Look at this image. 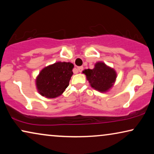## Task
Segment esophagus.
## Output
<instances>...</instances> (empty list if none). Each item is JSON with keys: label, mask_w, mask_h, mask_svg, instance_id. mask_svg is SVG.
<instances>
[{"label": "esophagus", "mask_w": 154, "mask_h": 154, "mask_svg": "<svg viewBox=\"0 0 154 154\" xmlns=\"http://www.w3.org/2000/svg\"><path fill=\"white\" fill-rule=\"evenodd\" d=\"M77 69H78V71H79V72H81L82 71H83V66H79L77 68Z\"/></svg>", "instance_id": "obj_1"}]
</instances>
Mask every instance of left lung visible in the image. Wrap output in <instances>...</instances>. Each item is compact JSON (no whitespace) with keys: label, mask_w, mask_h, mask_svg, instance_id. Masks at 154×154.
I'll return each mask as SVG.
<instances>
[{"label":"left lung","mask_w":154,"mask_h":154,"mask_svg":"<svg viewBox=\"0 0 154 154\" xmlns=\"http://www.w3.org/2000/svg\"><path fill=\"white\" fill-rule=\"evenodd\" d=\"M88 81L94 89L104 92L112 87L116 79L114 69L107 66L104 63L97 62L93 69H85L83 71Z\"/></svg>","instance_id":"obj_1"}]
</instances>
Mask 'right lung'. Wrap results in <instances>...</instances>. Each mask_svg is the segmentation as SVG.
I'll list each match as a JSON object with an SVG mask.
<instances>
[{
	"mask_svg": "<svg viewBox=\"0 0 154 154\" xmlns=\"http://www.w3.org/2000/svg\"><path fill=\"white\" fill-rule=\"evenodd\" d=\"M73 68L70 62H57L44 68L36 79L39 93L47 98L61 95L69 85Z\"/></svg>",
	"mask_w": 154,
	"mask_h": 154,
	"instance_id": "1",
	"label": "right lung"
}]
</instances>
